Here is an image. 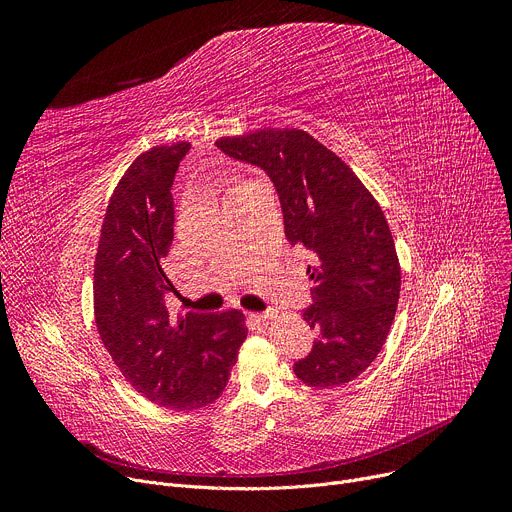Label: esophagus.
Returning a JSON list of instances; mask_svg holds the SVG:
<instances>
[{
	"label": "esophagus",
	"mask_w": 512,
	"mask_h": 512,
	"mask_svg": "<svg viewBox=\"0 0 512 512\" xmlns=\"http://www.w3.org/2000/svg\"><path fill=\"white\" fill-rule=\"evenodd\" d=\"M253 317H255L257 321H270L272 317H276V311L270 309V311H263V313H255Z\"/></svg>",
	"instance_id": "34e87169"
}]
</instances>
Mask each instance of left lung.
I'll use <instances>...</instances> for the list:
<instances>
[{
  "instance_id": "left-lung-1",
  "label": "left lung",
  "mask_w": 512,
  "mask_h": 512,
  "mask_svg": "<svg viewBox=\"0 0 512 512\" xmlns=\"http://www.w3.org/2000/svg\"><path fill=\"white\" fill-rule=\"evenodd\" d=\"M274 182L290 245L307 249L315 282L303 311L317 340L294 363L315 388L353 382L380 355L400 294V265L384 211L344 161L299 128H263L215 141Z\"/></svg>"
}]
</instances>
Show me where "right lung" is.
<instances>
[{
  "mask_svg": "<svg viewBox=\"0 0 512 512\" xmlns=\"http://www.w3.org/2000/svg\"><path fill=\"white\" fill-rule=\"evenodd\" d=\"M191 143L153 147L132 161L105 211L93 303L103 346L130 386L155 405L191 411L224 392L245 315L168 311L174 240L172 184Z\"/></svg>",
  "mask_w": 512,
  "mask_h": 512,
  "instance_id": "add662e5",
  "label": "right lung"
}]
</instances>
